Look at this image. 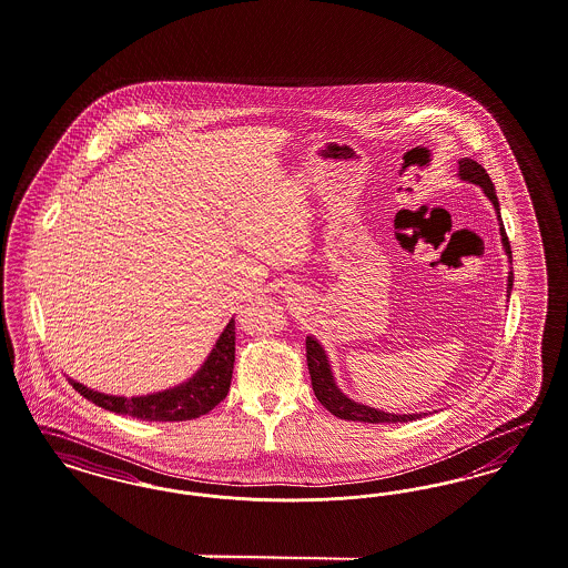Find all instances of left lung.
I'll list each match as a JSON object with an SVG mask.
<instances>
[{
  "label": "left lung",
  "mask_w": 568,
  "mask_h": 568,
  "mask_svg": "<svg viewBox=\"0 0 568 568\" xmlns=\"http://www.w3.org/2000/svg\"><path fill=\"white\" fill-rule=\"evenodd\" d=\"M459 176L462 181L480 185L486 197L493 202L497 216H499V232H501V242H504L505 254L507 258H511V248H509V240L505 233L504 223H501V214H499V200L495 193V185L488 176V172L474 160L469 158H462L459 160ZM514 286V274L509 272L507 275V296L511 293ZM307 347V366H310V375H312V387H314L315 398L320 399V404L331 410L335 417L345 420H364V423H408V420L420 419V415H394V413H385V410H377L371 408L366 404H359L352 398H347L338 387H336L331 364L326 352L322 349V345L315 341L314 336H307L305 341ZM427 415V413H423Z\"/></svg>",
  "instance_id": "obj_1"
}]
</instances>
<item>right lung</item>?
Returning <instances> with one entry per match:
<instances>
[{"label": "right lung", "mask_w": 568, "mask_h": 568, "mask_svg": "<svg viewBox=\"0 0 568 568\" xmlns=\"http://www.w3.org/2000/svg\"><path fill=\"white\" fill-rule=\"evenodd\" d=\"M233 362H235V320H230L225 331L219 336L211 356L202 368L185 383L149 396L124 398L106 396L101 392L88 389L82 383L69 378L73 389L94 402L97 406L143 420H190L197 419L225 399L232 385Z\"/></svg>", "instance_id": "obj_1"}]
</instances>
